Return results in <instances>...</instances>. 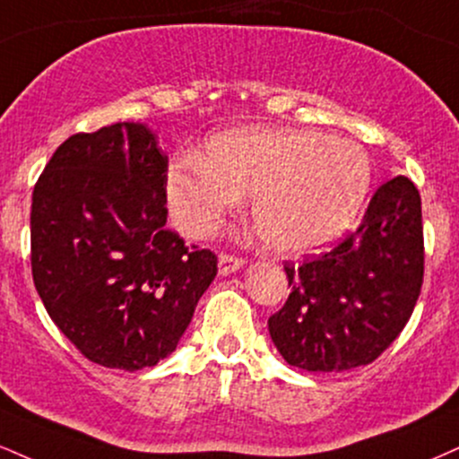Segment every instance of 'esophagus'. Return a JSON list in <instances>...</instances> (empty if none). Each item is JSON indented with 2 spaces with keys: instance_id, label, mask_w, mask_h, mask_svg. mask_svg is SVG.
<instances>
[{
  "instance_id": "obj_1",
  "label": "esophagus",
  "mask_w": 459,
  "mask_h": 459,
  "mask_svg": "<svg viewBox=\"0 0 459 459\" xmlns=\"http://www.w3.org/2000/svg\"><path fill=\"white\" fill-rule=\"evenodd\" d=\"M241 267H244V258H241V256H235V254H226V252H222L218 256V269H220V273H222V275L233 273Z\"/></svg>"
}]
</instances>
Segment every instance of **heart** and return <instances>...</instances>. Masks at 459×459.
Instances as JSON below:
<instances>
[{
  "label": "heart",
  "instance_id": "heart-1",
  "mask_svg": "<svg viewBox=\"0 0 459 459\" xmlns=\"http://www.w3.org/2000/svg\"><path fill=\"white\" fill-rule=\"evenodd\" d=\"M207 156L170 164L167 192L177 224L212 235L254 196L252 215L269 247L303 254L331 244L357 218L372 186L359 143L316 130H237L209 141Z\"/></svg>",
  "mask_w": 459,
  "mask_h": 459
}]
</instances>
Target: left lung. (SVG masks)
Here are the masks:
<instances>
[{"mask_svg": "<svg viewBox=\"0 0 459 459\" xmlns=\"http://www.w3.org/2000/svg\"><path fill=\"white\" fill-rule=\"evenodd\" d=\"M421 196L397 175L369 201L363 222L299 267L269 333L290 366L342 372L377 361L411 318L423 284Z\"/></svg>", "mask_w": 459, "mask_h": 459, "instance_id": "1", "label": "left lung"}]
</instances>
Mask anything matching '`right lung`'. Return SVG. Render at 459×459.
I'll return each instance as SVG.
<instances>
[{"label": "right lung", "mask_w": 459, "mask_h": 459, "mask_svg": "<svg viewBox=\"0 0 459 459\" xmlns=\"http://www.w3.org/2000/svg\"><path fill=\"white\" fill-rule=\"evenodd\" d=\"M169 158L143 124L76 132L31 195V275L48 316L104 368L177 349L218 256L167 229Z\"/></svg>", "instance_id": "1"}]
</instances>
